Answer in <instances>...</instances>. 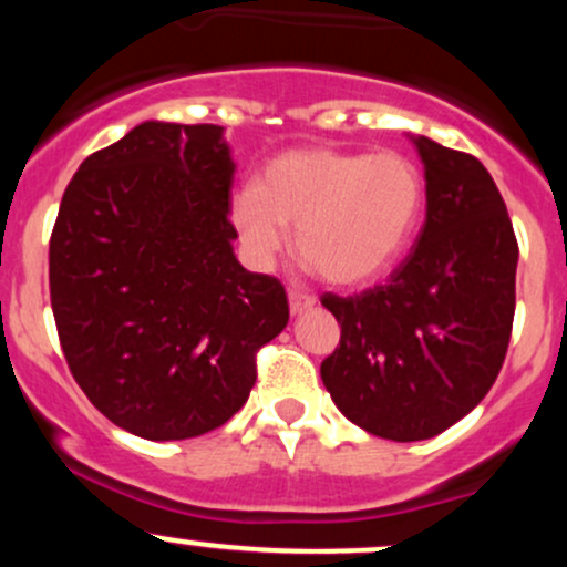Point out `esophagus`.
Listing matches in <instances>:
<instances>
[{
    "instance_id": "34e87169",
    "label": "esophagus",
    "mask_w": 567,
    "mask_h": 567,
    "mask_svg": "<svg viewBox=\"0 0 567 567\" xmlns=\"http://www.w3.org/2000/svg\"><path fill=\"white\" fill-rule=\"evenodd\" d=\"M311 306H315V296H309V292L303 290H290V315H303V311H309Z\"/></svg>"
}]
</instances>
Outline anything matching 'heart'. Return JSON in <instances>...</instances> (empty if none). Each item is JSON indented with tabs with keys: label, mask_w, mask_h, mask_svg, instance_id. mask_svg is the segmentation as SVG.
<instances>
[{
	"label": "heart",
	"mask_w": 567,
	"mask_h": 567,
	"mask_svg": "<svg viewBox=\"0 0 567 567\" xmlns=\"http://www.w3.org/2000/svg\"><path fill=\"white\" fill-rule=\"evenodd\" d=\"M424 210V178L396 152L292 148L258 175L256 192L231 199L247 256L269 269L298 229L301 261L324 282L357 288L386 275Z\"/></svg>",
	"instance_id": "1"
}]
</instances>
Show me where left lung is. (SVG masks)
Returning a JSON list of instances; mask_svg holds the SVG:
<instances>
[{
    "label": "left lung",
    "mask_w": 567,
    "mask_h": 567,
    "mask_svg": "<svg viewBox=\"0 0 567 567\" xmlns=\"http://www.w3.org/2000/svg\"><path fill=\"white\" fill-rule=\"evenodd\" d=\"M426 220L386 285L324 292L341 341L320 375L343 415L375 437L429 440L491 392L514 320L517 239L483 162L426 135Z\"/></svg>",
    "instance_id": "left-lung-1"
}]
</instances>
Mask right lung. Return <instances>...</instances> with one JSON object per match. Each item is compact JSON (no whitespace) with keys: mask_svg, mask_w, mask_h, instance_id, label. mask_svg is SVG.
<instances>
[{"mask_svg":"<svg viewBox=\"0 0 567 567\" xmlns=\"http://www.w3.org/2000/svg\"><path fill=\"white\" fill-rule=\"evenodd\" d=\"M224 127L143 122L90 154L50 237V301L69 370L143 440L224 426L256 354L290 320L282 282L234 256Z\"/></svg>","mask_w":567,"mask_h":567,"instance_id":"add662e5","label":"right lung"}]
</instances>
